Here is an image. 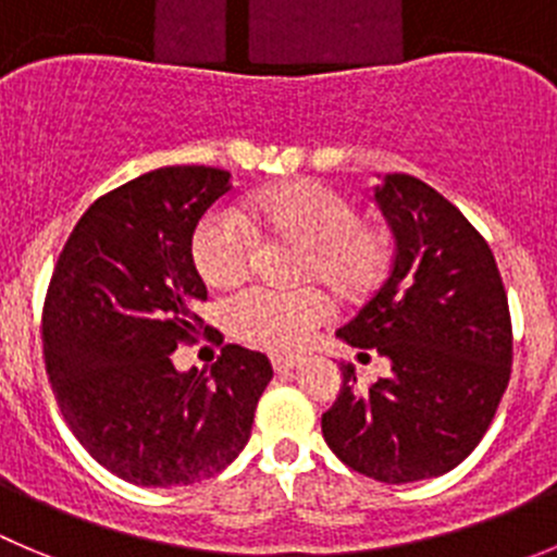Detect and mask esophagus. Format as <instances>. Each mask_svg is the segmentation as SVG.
Returning <instances> with one entry per match:
<instances>
[{"label":"esophagus","instance_id":"esophagus-1","mask_svg":"<svg viewBox=\"0 0 557 557\" xmlns=\"http://www.w3.org/2000/svg\"><path fill=\"white\" fill-rule=\"evenodd\" d=\"M300 363H304V358H300V355H275L273 358V369L278 374L289 372V369H298Z\"/></svg>","mask_w":557,"mask_h":557}]
</instances>
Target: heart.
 <instances>
[{"instance_id":"heart-1","label":"heart","mask_w":557,"mask_h":557,"mask_svg":"<svg viewBox=\"0 0 557 557\" xmlns=\"http://www.w3.org/2000/svg\"><path fill=\"white\" fill-rule=\"evenodd\" d=\"M260 237L306 248L300 282H320L342 300H361L383 284L394 259L385 226L361 219L358 205L331 185L293 180L253 194L243 208H215L196 224L190 262L210 289H235L257 264ZM327 317L317 289H251L230 306L237 336L253 347L289 352Z\"/></svg>"}]
</instances>
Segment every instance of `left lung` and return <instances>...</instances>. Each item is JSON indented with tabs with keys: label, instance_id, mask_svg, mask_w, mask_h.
<instances>
[{
	"label": "left lung",
	"instance_id": "obj_1",
	"mask_svg": "<svg viewBox=\"0 0 557 557\" xmlns=\"http://www.w3.org/2000/svg\"><path fill=\"white\" fill-rule=\"evenodd\" d=\"M374 202L394 264L338 338L388 358L391 374L361 391L342 363L322 437L347 468L410 484L457 468L490 429L511 377V317L490 246L446 196L385 174Z\"/></svg>",
	"mask_w": 557,
	"mask_h": 557
}]
</instances>
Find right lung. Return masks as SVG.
Wrapping results in <instances>:
<instances>
[{
	"instance_id": "obj_1",
	"label": "right lung",
	"mask_w": 557,
	"mask_h": 557,
	"mask_svg": "<svg viewBox=\"0 0 557 557\" xmlns=\"http://www.w3.org/2000/svg\"><path fill=\"white\" fill-rule=\"evenodd\" d=\"M230 172L163 166L95 199L51 273L46 372L89 457L139 486H188L221 473L251 437L273 377L262 352L226 344L208 369L172 352L202 331L208 287L190 237L230 190Z\"/></svg>"
}]
</instances>
